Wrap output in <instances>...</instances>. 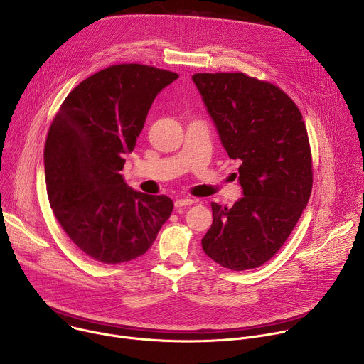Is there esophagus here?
I'll return each mask as SVG.
<instances>
[{
	"mask_svg": "<svg viewBox=\"0 0 364 364\" xmlns=\"http://www.w3.org/2000/svg\"><path fill=\"white\" fill-rule=\"evenodd\" d=\"M196 201L193 200V198H178V200H176V207L177 209H181V207H186V205H191V204H194Z\"/></svg>",
	"mask_w": 364,
	"mask_h": 364,
	"instance_id": "esophagus-1",
	"label": "esophagus"
}]
</instances>
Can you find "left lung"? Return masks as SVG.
Listing matches in <instances>:
<instances>
[{"label":"left lung","mask_w":364,"mask_h":364,"mask_svg":"<svg viewBox=\"0 0 364 364\" xmlns=\"http://www.w3.org/2000/svg\"><path fill=\"white\" fill-rule=\"evenodd\" d=\"M193 80L220 141L240 161L243 197L212 203L203 250L232 271L264 265L289 237L313 190V157L302 115L278 86L242 72L196 73Z\"/></svg>","instance_id":"obj_1"}]
</instances>
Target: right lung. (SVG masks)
<instances>
[{
    "label": "right lung",
    "mask_w": 364,
    "mask_h": 364,
    "mask_svg": "<svg viewBox=\"0 0 364 364\" xmlns=\"http://www.w3.org/2000/svg\"><path fill=\"white\" fill-rule=\"evenodd\" d=\"M177 73L139 63L112 65L63 100L44 145L47 196L69 239L87 256L117 265L144 255L173 212V200L127 186L132 152L155 96Z\"/></svg>",
    "instance_id": "1"
}]
</instances>
